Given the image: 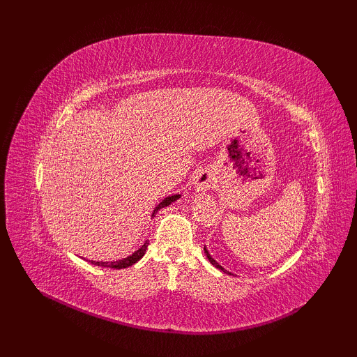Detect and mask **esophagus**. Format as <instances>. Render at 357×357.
<instances>
[{
	"label": "esophagus",
	"mask_w": 357,
	"mask_h": 357,
	"mask_svg": "<svg viewBox=\"0 0 357 357\" xmlns=\"http://www.w3.org/2000/svg\"><path fill=\"white\" fill-rule=\"evenodd\" d=\"M193 186H195L197 192L208 190L213 186V178H211L210 174H205V172H201V174L197 176L195 183H193Z\"/></svg>",
	"instance_id": "34e87169"
}]
</instances>
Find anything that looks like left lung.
<instances>
[{
	"mask_svg": "<svg viewBox=\"0 0 357 357\" xmlns=\"http://www.w3.org/2000/svg\"><path fill=\"white\" fill-rule=\"evenodd\" d=\"M204 250H205V255H207V257H208V261H210V262H211V264H213V265H214V266H215V268H219V269H220V271H223V273H226V269H225V268H223V266H222V265H219V264H218V262H215V261H214V259H213V257H211V256H210V253H208V252H207V248H204ZM228 274H231V273H228Z\"/></svg>",
	"mask_w": 357,
	"mask_h": 357,
	"instance_id": "1",
	"label": "left lung"
}]
</instances>
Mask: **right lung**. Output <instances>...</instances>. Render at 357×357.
<instances>
[{"instance_id":"1","label":"right lung","mask_w":357,"mask_h":357,"mask_svg":"<svg viewBox=\"0 0 357 357\" xmlns=\"http://www.w3.org/2000/svg\"><path fill=\"white\" fill-rule=\"evenodd\" d=\"M178 198H180V195H172V197H168V198H165V199L162 201V202L158 205V207L153 210V214H152V215H155V214L158 213V210H160V208L167 207V205H169L171 202H174V201H176V199H178ZM147 245H149V241H146V243H144L142 247H139L135 253H132L131 256H128V257L122 259V261H116V262H96V261H91V264H93V265H98V266H104V268H114V269L128 268V266L134 265L135 262H138L139 259H142V257L144 256Z\"/></svg>"}]
</instances>
